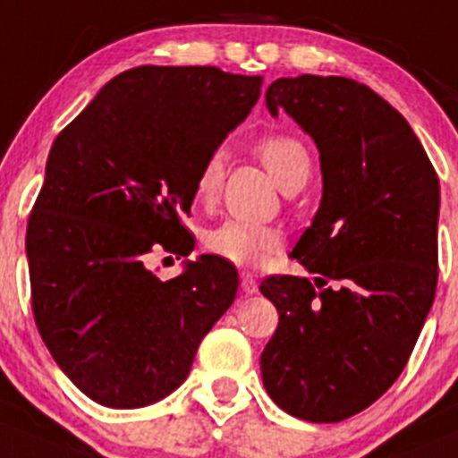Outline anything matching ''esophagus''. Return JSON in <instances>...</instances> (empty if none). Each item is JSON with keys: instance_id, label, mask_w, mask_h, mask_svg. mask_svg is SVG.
<instances>
[{"instance_id": "34e87169", "label": "esophagus", "mask_w": 458, "mask_h": 458, "mask_svg": "<svg viewBox=\"0 0 458 458\" xmlns=\"http://www.w3.org/2000/svg\"><path fill=\"white\" fill-rule=\"evenodd\" d=\"M241 288L245 295H254V293L259 291V284L257 279H254V275L251 272H242L241 275Z\"/></svg>"}]
</instances>
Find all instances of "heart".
Returning a JSON list of instances; mask_svg holds the SVG:
<instances>
[{"label":"heart","instance_id":"b5f03b06","mask_svg":"<svg viewBox=\"0 0 458 458\" xmlns=\"http://www.w3.org/2000/svg\"><path fill=\"white\" fill-rule=\"evenodd\" d=\"M259 157L284 191L295 186L300 179L311 177V157L306 152V147L293 136H270L261 140ZM222 179H225V152L216 149L208 154L197 172L195 186H192L197 204L211 207L220 197ZM279 229L259 225V222L236 220V217L222 220L220 225L211 226L204 233V247L216 257L236 263V266H261L279 250Z\"/></svg>","mask_w":458,"mask_h":458}]
</instances>
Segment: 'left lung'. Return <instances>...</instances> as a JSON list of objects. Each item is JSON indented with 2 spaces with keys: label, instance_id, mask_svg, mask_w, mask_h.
Listing matches in <instances>:
<instances>
[{
  "label": "left lung",
  "instance_id": "obj_1",
  "mask_svg": "<svg viewBox=\"0 0 458 458\" xmlns=\"http://www.w3.org/2000/svg\"><path fill=\"white\" fill-rule=\"evenodd\" d=\"M266 104L318 145L322 201L293 250L316 279L261 281L279 311L263 386L295 418L341 422L395 384L434 304L438 177L402 113L354 79H276Z\"/></svg>",
  "mask_w": 458,
  "mask_h": 458
}]
</instances>
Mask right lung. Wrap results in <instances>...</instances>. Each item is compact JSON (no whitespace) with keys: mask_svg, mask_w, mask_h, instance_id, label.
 Listing matches in <instances>:
<instances>
[{"mask_svg":"<svg viewBox=\"0 0 458 458\" xmlns=\"http://www.w3.org/2000/svg\"><path fill=\"white\" fill-rule=\"evenodd\" d=\"M263 77L211 65H140L106 83L56 136L27 226L33 318L79 391L111 409L154 404L183 384L201 338L233 304L238 272L188 257L182 225L197 172L250 115Z\"/></svg>","mask_w":458,"mask_h":458,"instance_id":"1","label":"right lung"}]
</instances>
